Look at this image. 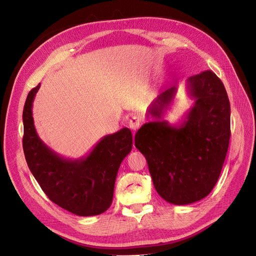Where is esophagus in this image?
<instances>
[{
    "label": "esophagus",
    "instance_id": "obj_1",
    "mask_svg": "<svg viewBox=\"0 0 256 256\" xmlns=\"http://www.w3.org/2000/svg\"><path fill=\"white\" fill-rule=\"evenodd\" d=\"M141 122H142L141 118H138V116L134 115V116H132V118L129 120V127L132 129V130H136V129L140 128Z\"/></svg>",
    "mask_w": 256,
    "mask_h": 256
}]
</instances>
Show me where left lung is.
<instances>
[{
  "label": "left lung",
  "instance_id": "8db88e82",
  "mask_svg": "<svg viewBox=\"0 0 256 256\" xmlns=\"http://www.w3.org/2000/svg\"><path fill=\"white\" fill-rule=\"evenodd\" d=\"M177 92L164 90L150 106L157 120L138 130L134 145L147 160L154 189L166 202L187 205L207 196L218 182L230 136V106L226 88L212 72L187 80L194 104L178 126L164 120Z\"/></svg>",
  "mask_w": 256,
  "mask_h": 256
}]
</instances>
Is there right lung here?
<instances>
[{
	"instance_id": "add662e5",
	"label": "right lung",
	"mask_w": 256,
	"mask_h": 256,
	"mask_svg": "<svg viewBox=\"0 0 256 256\" xmlns=\"http://www.w3.org/2000/svg\"><path fill=\"white\" fill-rule=\"evenodd\" d=\"M36 88L28 92L23 108V152L30 171L53 203L76 216L104 212L112 204L120 166L132 148V134L122 128L104 136L88 156L67 159L60 156L38 136L32 106Z\"/></svg>"
}]
</instances>
